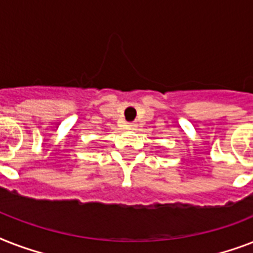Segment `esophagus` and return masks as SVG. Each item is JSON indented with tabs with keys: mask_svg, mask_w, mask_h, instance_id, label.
Segmentation results:
<instances>
[{
	"mask_svg": "<svg viewBox=\"0 0 253 253\" xmlns=\"http://www.w3.org/2000/svg\"><path fill=\"white\" fill-rule=\"evenodd\" d=\"M126 126L128 130H132V128H135V127H136V123H127Z\"/></svg>",
	"mask_w": 253,
	"mask_h": 253,
	"instance_id": "esophagus-1",
	"label": "esophagus"
}]
</instances>
